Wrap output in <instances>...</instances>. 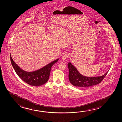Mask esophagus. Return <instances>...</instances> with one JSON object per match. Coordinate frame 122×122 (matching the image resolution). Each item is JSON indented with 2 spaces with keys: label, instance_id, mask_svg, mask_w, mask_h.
Segmentation results:
<instances>
[{
  "label": "esophagus",
  "instance_id": "34e87169",
  "mask_svg": "<svg viewBox=\"0 0 122 122\" xmlns=\"http://www.w3.org/2000/svg\"><path fill=\"white\" fill-rule=\"evenodd\" d=\"M68 56H68V55L67 54L64 53V54L62 55L61 58H62L63 60H65L66 58H67L68 57Z\"/></svg>",
  "mask_w": 122,
  "mask_h": 122
}]
</instances>
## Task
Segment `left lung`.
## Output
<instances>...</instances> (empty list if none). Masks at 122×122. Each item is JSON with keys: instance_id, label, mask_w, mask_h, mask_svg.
Segmentation results:
<instances>
[{"instance_id": "8db88e82", "label": "left lung", "mask_w": 122, "mask_h": 122, "mask_svg": "<svg viewBox=\"0 0 122 122\" xmlns=\"http://www.w3.org/2000/svg\"><path fill=\"white\" fill-rule=\"evenodd\" d=\"M69 79L71 83L75 87L80 88H86L100 83L104 80L108 71L102 76L87 77L81 75L76 68L71 63H68Z\"/></svg>"}]
</instances>
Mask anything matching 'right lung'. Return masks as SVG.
Instances as JSON below:
<instances>
[{
    "instance_id": "1",
    "label": "right lung",
    "mask_w": 122,
    "mask_h": 122,
    "mask_svg": "<svg viewBox=\"0 0 122 122\" xmlns=\"http://www.w3.org/2000/svg\"><path fill=\"white\" fill-rule=\"evenodd\" d=\"M10 61L13 68L18 76L22 80L30 86H39L46 83L49 80L52 66L58 61L55 60L43 68L33 72H26L23 70L15 63L10 55Z\"/></svg>"
}]
</instances>
